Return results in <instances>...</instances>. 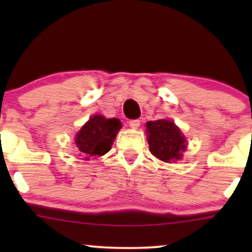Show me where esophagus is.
I'll list each match as a JSON object with an SVG mask.
<instances>
[{
    "instance_id": "obj_1",
    "label": "esophagus",
    "mask_w": 252,
    "mask_h": 252,
    "mask_svg": "<svg viewBox=\"0 0 252 252\" xmlns=\"http://www.w3.org/2000/svg\"><path fill=\"white\" fill-rule=\"evenodd\" d=\"M140 121L138 120H132V121H130L129 122V126H130V128H132V129H138V126H140Z\"/></svg>"
}]
</instances>
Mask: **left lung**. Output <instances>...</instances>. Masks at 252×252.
I'll return each instance as SVG.
<instances>
[{"label": "left lung", "mask_w": 252, "mask_h": 252, "mask_svg": "<svg viewBox=\"0 0 252 252\" xmlns=\"http://www.w3.org/2000/svg\"><path fill=\"white\" fill-rule=\"evenodd\" d=\"M150 153L163 162H175L187 148L186 138L169 120L149 121L146 124Z\"/></svg>", "instance_id": "1"}]
</instances>
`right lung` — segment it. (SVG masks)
<instances>
[{
  "label": "right lung",
  "instance_id": "add662e5",
  "mask_svg": "<svg viewBox=\"0 0 252 252\" xmlns=\"http://www.w3.org/2000/svg\"><path fill=\"white\" fill-rule=\"evenodd\" d=\"M121 128L122 123L118 118H105L102 115H94L90 118L77 132L74 140L84 160L106 154Z\"/></svg>",
  "mask_w": 252,
  "mask_h": 252
}]
</instances>
